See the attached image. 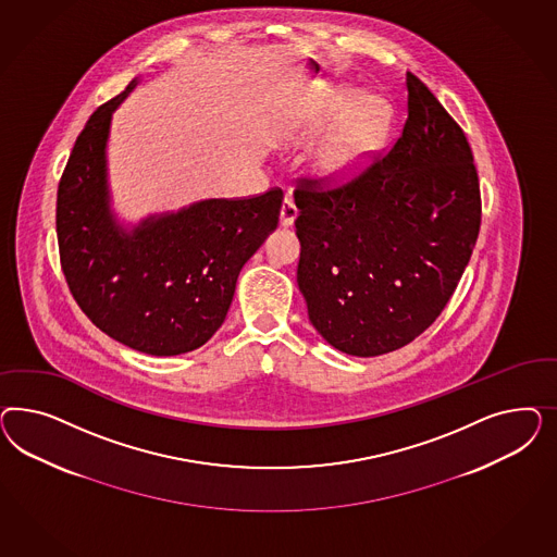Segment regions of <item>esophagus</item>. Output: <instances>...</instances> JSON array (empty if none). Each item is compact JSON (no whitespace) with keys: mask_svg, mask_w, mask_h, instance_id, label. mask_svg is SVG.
I'll list each match as a JSON object with an SVG mask.
<instances>
[{"mask_svg":"<svg viewBox=\"0 0 557 557\" xmlns=\"http://www.w3.org/2000/svg\"><path fill=\"white\" fill-rule=\"evenodd\" d=\"M296 216H298L296 203L292 202L289 198H286L284 203H282V210H280V224H282V226H292Z\"/></svg>","mask_w":557,"mask_h":557,"instance_id":"1","label":"esophagus"}]
</instances>
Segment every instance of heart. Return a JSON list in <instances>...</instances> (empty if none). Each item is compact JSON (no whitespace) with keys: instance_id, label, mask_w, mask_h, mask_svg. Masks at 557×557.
<instances>
[{"instance_id":"heart-1","label":"heart","mask_w":557,"mask_h":557,"mask_svg":"<svg viewBox=\"0 0 557 557\" xmlns=\"http://www.w3.org/2000/svg\"><path fill=\"white\" fill-rule=\"evenodd\" d=\"M354 98L351 91H343L329 114L324 116L321 131L333 126L347 110ZM388 128V108L377 98H359L338 122L337 128L322 143L314 154V173L331 184L351 180L368 163L371 152L377 149Z\"/></svg>"}]
</instances>
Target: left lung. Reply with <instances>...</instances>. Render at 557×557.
<instances>
[{
    "mask_svg": "<svg viewBox=\"0 0 557 557\" xmlns=\"http://www.w3.org/2000/svg\"><path fill=\"white\" fill-rule=\"evenodd\" d=\"M408 119L384 157L343 186L300 180L298 286L335 349L375 357L424 333L454 296L480 233L470 143L406 73Z\"/></svg>",
    "mask_w": 557,
    "mask_h": 557,
    "instance_id": "obj_1",
    "label": "left lung"
}]
</instances>
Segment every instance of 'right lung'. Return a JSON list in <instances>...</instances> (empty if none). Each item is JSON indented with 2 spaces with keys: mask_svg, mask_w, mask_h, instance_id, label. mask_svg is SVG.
<instances>
[{
  "mask_svg": "<svg viewBox=\"0 0 557 557\" xmlns=\"http://www.w3.org/2000/svg\"><path fill=\"white\" fill-rule=\"evenodd\" d=\"M136 87L100 106L77 136L57 191V238L69 289L101 333L140 354L202 347L226 319L243 265L275 231L284 191L202 200L143 220L110 210L106 143L112 112Z\"/></svg>",
  "mask_w": 557,
  "mask_h": 557,
  "instance_id": "obj_1",
  "label": "right lung"
}]
</instances>
